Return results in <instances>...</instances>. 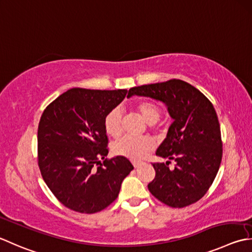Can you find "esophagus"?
Returning a JSON list of instances; mask_svg holds the SVG:
<instances>
[{
	"label": "esophagus",
	"instance_id": "34e87169",
	"mask_svg": "<svg viewBox=\"0 0 252 252\" xmlns=\"http://www.w3.org/2000/svg\"><path fill=\"white\" fill-rule=\"evenodd\" d=\"M132 165L134 166V168H137V167H139L140 165H141V161H132Z\"/></svg>",
	"mask_w": 252,
	"mask_h": 252
}]
</instances>
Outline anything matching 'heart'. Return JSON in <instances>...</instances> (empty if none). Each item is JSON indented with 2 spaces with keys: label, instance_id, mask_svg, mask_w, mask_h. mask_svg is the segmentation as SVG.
Listing matches in <instances>:
<instances>
[{
  "label": "heart",
  "instance_id": "heart-1",
  "mask_svg": "<svg viewBox=\"0 0 252 252\" xmlns=\"http://www.w3.org/2000/svg\"><path fill=\"white\" fill-rule=\"evenodd\" d=\"M136 111L146 123L153 125L160 117V109L155 102L141 101L136 103ZM105 131L111 137L120 136L122 133V112L119 108H113L107 113L103 120ZM154 143L150 137H122L113 145V153L118 156H123L133 160L141 159L153 150Z\"/></svg>",
  "mask_w": 252,
  "mask_h": 252
}]
</instances>
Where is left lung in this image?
Returning a JSON list of instances; mask_svg holds the SVG:
<instances>
[{
	"instance_id": "obj_1",
	"label": "left lung",
	"mask_w": 252,
	"mask_h": 252,
	"mask_svg": "<svg viewBox=\"0 0 252 252\" xmlns=\"http://www.w3.org/2000/svg\"><path fill=\"white\" fill-rule=\"evenodd\" d=\"M130 96H144L162 101L174 122L156 151L169 160L155 162L151 193L171 208L195 203L208 192L218 174L223 144L218 115L212 102L199 90L181 80L133 87Z\"/></svg>"
}]
</instances>
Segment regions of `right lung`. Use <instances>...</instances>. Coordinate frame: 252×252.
<instances>
[{
    "mask_svg": "<svg viewBox=\"0 0 252 252\" xmlns=\"http://www.w3.org/2000/svg\"><path fill=\"white\" fill-rule=\"evenodd\" d=\"M127 91L72 88L44 109L38 126V165L54 196L70 210L93 214L118 198L133 165L123 156L103 163V120Z\"/></svg>",
    "mask_w": 252,
    "mask_h": 252,
    "instance_id": "add662e5",
    "label": "right lung"
}]
</instances>
